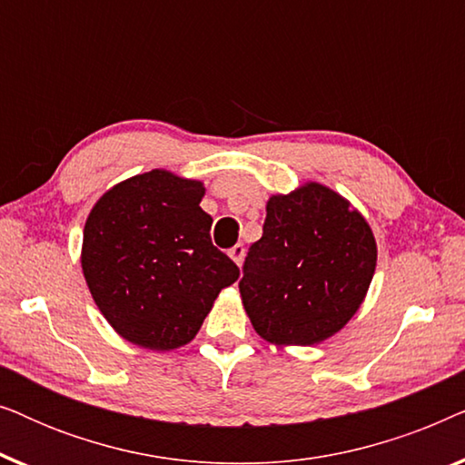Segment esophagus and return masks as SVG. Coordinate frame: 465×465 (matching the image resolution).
I'll use <instances>...</instances> for the list:
<instances>
[{
    "label": "esophagus",
    "mask_w": 465,
    "mask_h": 465,
    "mask_svg": "<svg viewBox=\"0 0 465 465\" xmlns=\"http://www.w3.org/2000/svg\"><path fill=\"white\" fill-rule=\"evenodd\" d=\"M228 256L232 258L234 264L241 266V264H243V258H245V247L241 245V243H237L234 247H231V252H228Z\"/></svg>",
    "instance_id": "34e87169"
}]
</instances>
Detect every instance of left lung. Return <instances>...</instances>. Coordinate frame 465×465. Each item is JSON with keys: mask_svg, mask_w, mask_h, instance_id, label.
<instances>
[{"mask_svg": "<svg viewBox=\"0 0 465 465\" xmlns=\"http://www.w3.org/2000/svg\"><path fill=\"white\" fill-rule=\"evenodd\" d=\"M377 269L364 215L336 190L304 182L266 201L264 232L250 247L241 302L260 339L320 345L358 313Z\"/></svg>", "mask_w": 465, "mask_h": 465, "instance_id": "1", "label": "left lung"}]
</instances>
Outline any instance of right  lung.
I'll return each instance as SVG.
<instances>
[{
  "label": "right lung",
  "instance_id": "right-lung-1",
  "mask_svg": "<svg viewBox=\"0 0 465 465\" xmlns=\"http://www.w3.org/2000/svg\"><path fill=\"white\" fill-rule=\"evenodd\" d=\"M205 183L152 169L105 190L84 224L80 264L114 332L173 351L199 332L239 269L213 247Z\"/></svg>",
  "mask_w": 465,
  "mask_h": 465
}]
</instances>
